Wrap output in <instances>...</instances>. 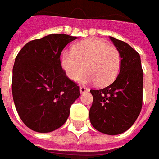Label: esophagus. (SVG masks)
<instances>
[{
  "label": "esophagus",
  "instance_id": "34e87169",
  "mask_svg": "<svg viewBox=\"0 0 159 159\" xmlns=\"http://www.w3.org/2000/svg\"><path fill=\"white\" fill-rule=\"evenodd\" d=\"M87 91H89L88 88H86L84 86H80V92L81 93H84V92H87Z\"/></svg>",
  "mask_w": 159,
  "mask_h": 159
}]
</instances>
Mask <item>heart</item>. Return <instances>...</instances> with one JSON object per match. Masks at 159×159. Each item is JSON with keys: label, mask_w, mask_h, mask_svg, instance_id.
I'll use <instances>...</instances> for the list:
<instances>
[{"label": "heart", "mask_w": 159, "mask_h": 159, "mask_svg": "<svg viewBox=\"0 0 159 159\" xmlns=\"http://www.w3.org/2000/svg\"><path fill=\"white\" fill-rule=\"evenodd\" d=\"M120 55L115 47L100 39L91 38L75 44L73 52H63L61 66L68 77L84 84L98 83L105 86L116 78L120 69Z\"/></svg>", "instance_id": "heart-1"}]
</instances>
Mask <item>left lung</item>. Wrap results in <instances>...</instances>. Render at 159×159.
Instances as JSON below:
<instances>
[{"label": "left lung", "mask_w": 159, "mask_h": 159, "mask_svg": "<svg viewBox=\"0 0 159 159\" xmlns=\"http://www.w3.org/2000/svg\"><path fill=\"white\" fill-rule=\"evenodd\" d=\"M120 55V70L112 84L90 90L93 97L90 120L103 134L124 133L134 123L143 106V72L138 52L127 44L110 37Z\"/></svg>", "instance_id": "obj_1"}]
</instances>
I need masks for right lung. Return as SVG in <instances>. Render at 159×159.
I'll return each instance as SVG.
<instances>
[{"label":"right lung","instance_id":"right-lung-1","mask_svg":"<svg viewBox=\"0 0 159 159\" xmlns=\"http://www.w3.org/2000/svg\"><path fill=\"white\" fill-rule=\"evenodd\" d=\"M76 37L50 34L28 42L16 57L12 95L22 121L31 130L49 133L61 128L80 88L61 65V53Z\"/></svg>","mask_w":159,"mask_h":159}]
</instances>
